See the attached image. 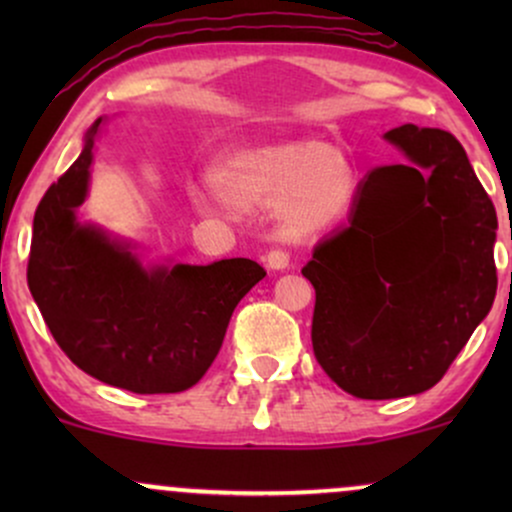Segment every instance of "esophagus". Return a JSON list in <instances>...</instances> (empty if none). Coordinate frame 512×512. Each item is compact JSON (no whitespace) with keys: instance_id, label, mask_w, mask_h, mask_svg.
I'll return each instance as SVG.
<instances>
[{"instance_id":"1","label":"esophagus","mask_w":512,"mask_h":512,"mask_svg":"<svg viewBox=\"0 0 512 512\" xmlns=\"http://www.w3.org/2000/svg\"><path fill=\"white\" fill-rule=\"evenodd\" d=\"M264 262H267L269 269H286L291 264V252L284 248H272L264 255Z\"/></svg>"}]
</instances>
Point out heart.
Returning <instances> with one entry per match:
<instances>
[{"instance_id": "1", "label": "heart", "mask_w": 512, "mask_h": 512, "mask_svg": "<svg viewBox=\"0 0 512 512\" xmlns=\"http://www.w3.org/2000/svg\"><path fill=\"white\" fill-rule=\"evenodd\" d=\"M214 187L240 207H281L296 231L327 226L351 202L349 168L327 146L248 151L216 170Z\"/></svg>"}]
</instances>
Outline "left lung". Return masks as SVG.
<instances>
[{
    "label": "left lung",
    "mask_w": 512,
    "mask_h": 512,
    "mask_svg": "<svg viewBox=\"0 0 512 512\" xmlns=\"http://www.w3.org/2000/svg\"><path fill=\"white\" fill-rule=\"evenodd\" d=\"M411 166L375 168L349 223L317 243L313 351L349 395H419L448 373L496 298V209L462 144L436 127L385 134Z\"/></svg>",
    "instance_id": "8db88e82"
}]
</instances>
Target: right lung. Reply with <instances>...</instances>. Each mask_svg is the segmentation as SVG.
<instances>
[{"mask_svg": "<svg viewBox=\"0 0 512 512\" xmlns=\"http://www.w3.org/2000/svg\"><path fill=\"white\" fill-rule=\"evenodd\" d=\"M98 125L35 209L28 289L84 373L137 395L190 390L219 354L240 298L267 272L245 257L144 269L127 245L76 223Z\"/></svg>", "mask_w": 512, "mask_h": 512, "instance_id": "1", "label": "right lung"}]
</instances>
